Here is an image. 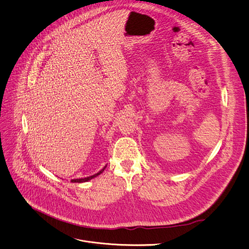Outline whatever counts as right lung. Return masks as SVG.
<instances>
[{
  "mask_svg": "<svg viewBox=\"0 0 249 249\" xmlns=\"http://www.w3.org/2000/svg\"><path fill=\"white\" fill-rule=\"evenodd\" d=\"M107 167V166H106ZM106 167L105 168H103L99 173H97V174H95V175H93V176H91V177H87V178H76V179H71V182H78V183H80V182H86V181H88V180H90V179H92V178H96L97 176H99V175H101L104 171H105V169H106Z\"/></svg>",
  "mask_w": 249,
  "mask_h": 249,
  "instance_id": "right-lung-1",
  "label": "right lung"
}]
</instances>
